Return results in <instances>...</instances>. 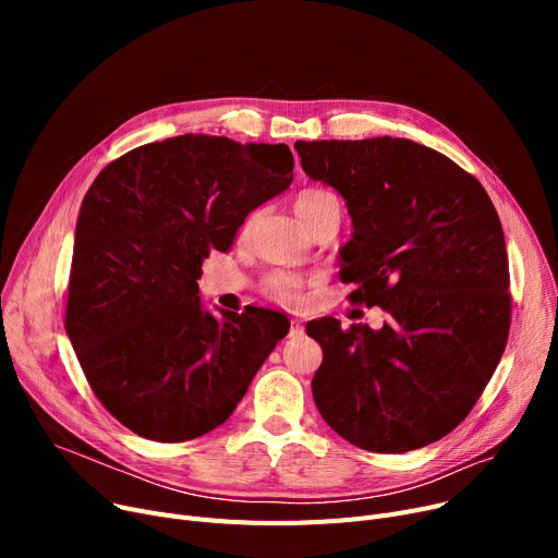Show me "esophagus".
Wrapping results in <instances>:
<instances>
[{"mask_svg": "<svg viewBox=\"0 0 558 558\" xmlns=\"http://www.w3.org/2000/svg\"><path fill=\"white\" fill-rule=\"evenodd\" d=\"M305 330H303V324L299 318H291L289 320V337H301Z\"/></svg>", "mask_w": 558, "mask_h": 558, "instance_id": "obj_1", "label": "esophagus"}]
</instances>
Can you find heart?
Returning <instances> with one entry per match:
<instances>
[{
  "instance_id": "heart-1",
  "label": "heart",
  "mask_w": 558,
  "mask_h": 558,
  "mask_svg": "<svg viewBox=\"0 0 558 558\" xmlns=\"http://www.w3.org/2000/svg\"><path fill=\"white\" fill-rule=\"evenodd\" d=\"M335 208H339V201L328 190H305L294 203V210L305 228H310L314 223V219H318L320 215H326L328 210H335ZM248 223L251 221H246V228H248ZM303 289H305V280L299 274L282 271V269L271 271L259 280V294L267 301L284 305V307L296 305L303 296Z\"/></svg>"
}]
</instances>
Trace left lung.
I'll return each mask as SVG.
<instances>
[{
	"instance_id": "obj_1",
	"label": "left lung",
	"mask_w": 558,
	"mask_h": 558,
	"mask_svg": "<svg viewBox=\"0 0 558 558\" xmlns=\"http://www.w3.org/2000/svg\"><path fill=\"white\" fill-rule=\"evenodd\" d=\"M305 173L353 217L341 251L348 301L383 307V330L307 324L324 348L312 393L345 441L400 454L450 434L493 377L511 328L509 257L482 183L402 137L299 140Z\"/></svg>"
}]
</instances>
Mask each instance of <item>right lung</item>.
<instances>
[{
    "label": "right lung",
    "instance_id": "add662e5",
    "mask_svg": "<svg viewBox=\"0 0 558 558\" xmlns=\"http://www.w3.org/2000/svg\"><path fill=\"white\" fill-rule=\"evenodd\" d=\"M287 144L181 135L106 165L76 223L65 330L124 427L181 444L228 421L287 335L269 310L205 312L201 262L294 181Z\"/></svg>",
    "mask_w": 558,
    "mask_h": 558
}]
</instances>
